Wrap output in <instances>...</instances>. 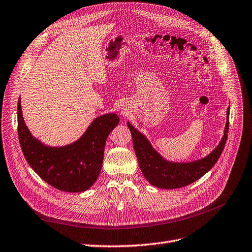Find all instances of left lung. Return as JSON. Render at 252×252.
<instances>
[{
    "label": "left lung",
    "instance_id": "1",
    "mask_svg": "<svg viewBox=\"0 0 252 252\" xmlns=\"http://www.w3.org/2000/svg\"><path fill=\"white\" fill-rule=\"evenodd\" d=\"M224 134L219 145L207 157L192 162H170L161 157L155 151L144 134L127 123L132 135L133 148L138 164L148 182L162 189H175L187 186L203 177L214 166L224 149L229 126V108L227 109Z\"/></svg>",
    "mask_w": 252,
    "mask_h": 252
}]
</instances>
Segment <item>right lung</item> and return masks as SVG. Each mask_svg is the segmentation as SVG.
I'll return each mask as SVG.
<instances>
[{
    "label": "right lung",
    "instance_id": "1",
    "mask_svg": "<svg viewBox=\"0 0 252 252\" xmlns=\"http://www.w3.org/2000/svg\"><path fill=\"white\" fill-rule=\"evenodd\" d=\"M119 121L116 114L100 116L76 142L55 148L31 134L24 121L21 98L17 103L19 144L29 165L46 183L67 192H82L95 183L101 170L106 138Z\"/></svg>",
    "mask_w": 252,
    "mask_h": 252
}]
</instances>
